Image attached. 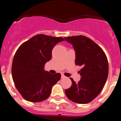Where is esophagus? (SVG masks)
<instances>
[{
	"label": "esophagus",
	"mask_w": 121,
	"mask_h": 121,
	"mask_svg": "<svg viewBox=\"0 0 121 121\" xmlns=\"http://www.w3.org/2000/svg\"><path fill=\"white\" fill-rule=\"evenodd\" d=\"M61 78H65V76H64V74H62V75H61Z\"/></svg>",
	"instance_id": "esophagus-1"
}]
</instances>
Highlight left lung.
Here are the masks:
<instances>
[{
    "mask_svg": "<svg viewBox=\"0 0 121 121\" xmlns=\"http://www.w3.org/2000/svg\"><path fill=\"white\" fill-rule=\"evenodd\" d=\"M75 51V64L82 66L81 80L78 83L70 78L71 87L65 90L68 99L78 104L92 101L101 92L108 74V63L102 49L84 36L65 37Z\"/></svg>",
    "mask_w": 121,
    "mask_h": 121,
    "instance_id": "left-lung-1",
    "label": "left lung"
}]
</instances>
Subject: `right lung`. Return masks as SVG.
I'll return each instance as SVG.
<instances>
[{
  "label": "right lung",
  "instance_id": "add662e5",
  "mask_svg": "<svg viewBox=\"0 0 121 121\" xmlns=\"http://www.w3.org/2000/svg\"><path fill=\"white\" fill-rule=\"evenodd\" d=\"M62 37L38 35L20 46L12 63V77L15 86L25 100L43 101L50 96L51 88L60 79V74L44 70L52 57V50Z\"/></svg>",
  "mask_w": 121,
  "mask_h": 121
}]
</instances>
